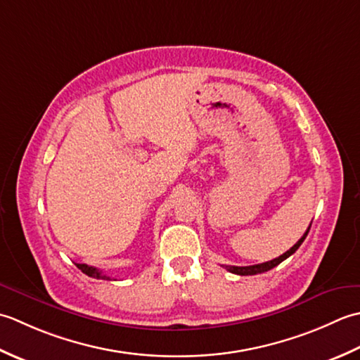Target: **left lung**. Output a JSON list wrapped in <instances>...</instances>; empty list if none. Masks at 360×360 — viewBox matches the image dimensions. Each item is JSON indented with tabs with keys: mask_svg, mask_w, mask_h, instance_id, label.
<instances>
[{
	"mask_svg": "<svg viewBox=\"0 0 360 360\" xmlns=\"http://www.w3.org/2000/svg\"><path fill=\"white\" fill-rule=\"evenodd\" d=\"M309 229H311V226H309ZM309 229L306 230V233L303 234L302 239H300V240L297 242V244L290 248V250H288V252H285V253H283L281 256H278V258H275V259H272V261H267V262H262V264H256V266H245V267H238V266H225V269L229 270V272H231V274H236V275H258V274H264V272H267V270H270V269L276 267L278 264L283 262L284 259H288L290 255H293V253H295V252L298 250V247L303 244V240L306 239L307 233H309Z\"/></svg>",
	"mask_w": 360,
	"mask_h": 360,
	"instance_id": "left-lung-1",
	"label": "left lung"
}]
</instances>
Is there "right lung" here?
Listing matches in <instances>:
<instances>
[{
  "mask_svg": "<svg viewBox=\"0 0 360 360\" xmlns=\"http://www.w3.org/2000/svg\"><path fill=\"white\" fill-rule=\"evenodd\" d=\"M77 269L82 270V272L91 278H96V280H110V276L104 275L101 272V270H98L96 267H91V266H86V264H76Z\"/></svg>",
  "mask_w": 360,
  "mask_h": 360,
  "instance_id": "obj_1",
  "label": "right lung"
}]
</instances>
